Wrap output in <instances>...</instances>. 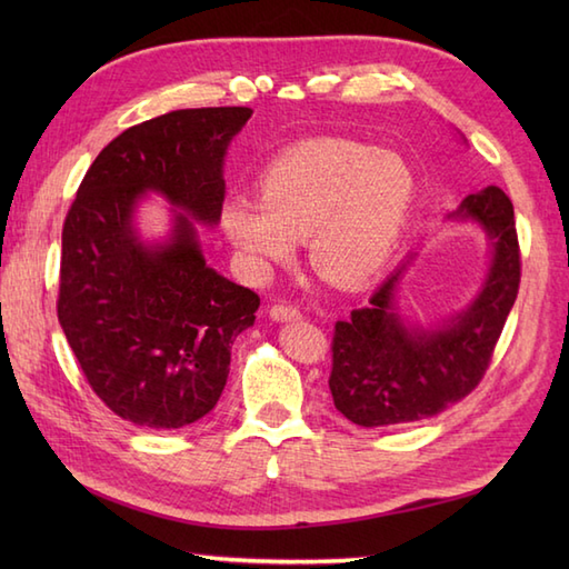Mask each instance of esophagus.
I'll return each instance as SVG.
<instances>
[{
    "label": "esophagus",
    "mask_w": 569,
    "mask_h": 569,
    "mask_svg": "<svg viewBox=\"0 0 569 569\" xmlns=\"http://www.w3.org/2000/svg\"><path fill=\"white\" fill-rule=\"evenodd\" d=\"M271 320L276 322H291V320H300L303 316H300V310L293 308V306H286V303H278V306H271L269 310Z\"/></svg>",
    "instance_id": "obj_1"
}]
</instances>
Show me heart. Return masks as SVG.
<instances>
[{"mask_svg": "<svg viewBox=\"0 0 569 569\" xmlns=\"http://www.w3.org/2000/svg\"><path fill=\"white\" fill-rule=\"evenodd\" d=\"M410 202L413 176L398 156L345 139H310L266 168L259 202H224L222 229L251 273L288 263L296 239H308L312 271L337 288H357L389 261Z\"/></svg>", "mask_w": 569, "mask_h": 569, "instance_id": "b5f03b06", "label": "heart"}]
</instances>
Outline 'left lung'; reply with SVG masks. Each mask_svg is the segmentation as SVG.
Instances as JSON below:
<instances>
[{"label":"left lung","instance_id":"8db88e82","mask_svg":"<svg viewBox=\"0 0 569 569\" xmlns=\"http://www.w3.org/2000/svg\"><path fill=\"white\" fill-rule=\"evenodd\" d=\"M447 220L477 222L491 247L485 281L462 312L430 330L408 325L398 312L406 261L367 308L335 325L330 391L335 408L355 426L389 428L432 418L485 377L521 283L513 204L501 188L489 186L467 196Z\"/></svg>","mask_w":569,"mask_h":569}]
</instances>
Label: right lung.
Returning a JSON list of instances; mask_svg holds the SVG:
<instances>
[{
    "instance_id": "obj_1",
    "label": "right lung",
    "mask_w": 569,
    "mask_h": 569,
    "mask_svg": "<svg viewBox=\"0 0 569 569\" xmlns=\"http://www.w3.org/2000/svg\"><path fill=\"white\" fill-rule=\"evenodd\" d=\"M249 107L176 110L122 131L84 173L63 224L58 322L100 401L134 426L176 430L222 396L259 296L204 263L198 224L220 222L227 147ZM147 191L176 207L163 242H143Z\"/></svg>"
}]
</instances>
